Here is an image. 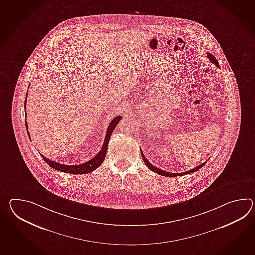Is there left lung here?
Here are the masks:
<instances>
[{"label":"left lung","instance_id":"8db88e82","mask_svg":"<svg viewBox=\"0 0 255 255\" xmlns=\"http://www.w3.org/2000/svg\"><path fill=\"white\" fill-rule=\"evenodd\" d=\"M207 57H208V58L210 59V61H211V63H213V64L216 65L218 68H220V65H219L218 60L216 59L215 57H214L212 54L208 53V54H207ZM141 157H142V159H143V162L145 163L146 166H147L149 169L152 170V171H153L154 173H157L158 175H161V176H168V177H172V176H184V175H187V174H191V173H194V172H197V171L200 169L201 167H203L204 165H205V164L207 163V162H204L203 164H199V165H198L197 167H195V168H193V169L191 170H188V171H186V172H183V173H169V172H166V171H164V170L159 169V168H157V167L153 166V164H151V163L148 161L147 159L145 158L144 154L142 153L141 151Z\"/></svg>","mask_w":255,"mask_h":255}]
</instances>
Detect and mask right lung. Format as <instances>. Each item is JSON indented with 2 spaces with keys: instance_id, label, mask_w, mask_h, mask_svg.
I'll list each match as a JSON object with an SVG mask.
<instances>
[{
  "instance_id": "obj_1",
  "label": "right lung",
  "mask_w": 255,
  "mask_h": 255,
  "mask_svg": "<svg viewBox=\"0 0 255 255\" xmlns=\"http://www.w3.org/2000/svg\"><path fill=\"white\" fill-rule=\"evenodd\" d=\"M26 97H27V93H26ZM25 105H26V98L24 100V108H25ZM25 116H26V112H25ZM121 119H122V116H117V117H115L110 123V125L108 126L106 136H105V139H104V141H103V145H102V149L100 150V152L97 153L93 158L91 159L90 161H88L86 163L77 164V165H70V164L68 165V164H59V163H57V162H54V161H52L50 159L46 158L44 155H42L41 153H40V155L42 156V158L45 160L46 164H48L49 166H51L52 168L57 170V171L68 173V174H73V175H83V174L91 173L92 171L97 169L99 166H101L102 162L104 161V158L106 157L108 143H109V141H110V138H111L112 133H113V131L115 129V127L119 124ZM25 126H26V130H27V134H28L29 138H30L28 126H27L26 121H25Z\"/></svg>"
}]
</instances>
